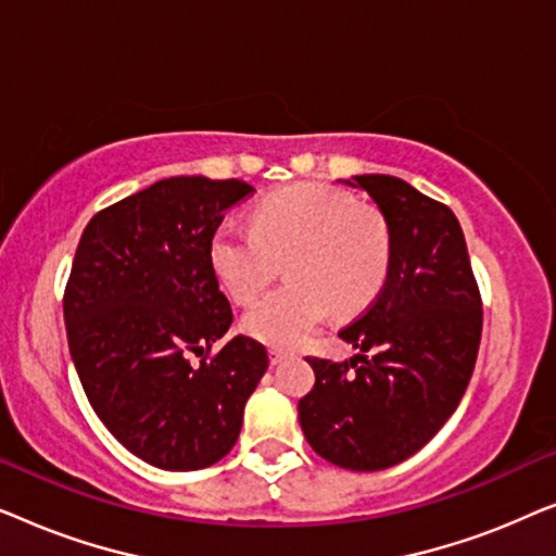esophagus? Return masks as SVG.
Instances as JSON below:
<instances>
[{"label":"esophagus","mask_w":556,"mask_h":556,"mask_svg":"<svg viewBox=\"0 0 556 556\" xmlns=\"http://www.w3.org/2000/svg\"><path fill=\"white\" fill-rule=\"evenodd\" d=\"M288 359L286 352H280V349H270V364H283Z\"/></svg>","instance_id":"obj_1"}]
</instances>
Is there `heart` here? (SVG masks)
<instances>
[{"instance_id":"b5f03b06","label":"heart","mask_w":556,"mask_h":556,"mask_svg":"<svg viewBox=\"0 0 556 556\" xmlns=\"http://www.w3.org/2000/svg\"><path fill=\"white\" fill-rule=\"evenodd\" d=\"M286 261L288 283L248 308L263 344L299 346L329 316H354L382 293L392 268L384 215L341 189L299 181L265 197L255 227L225 219L210 240L212 270L232 301H253Z\"/></svg>"}]
</instances>
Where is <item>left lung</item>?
Listing matches in <instances>:
<instances>
[{"mask_svg":"<svg viewBox=\"0 0 556 556\" xmlns=\"http://www.w3.org/2000/svg\"><path fill=\"white\" fill-rule=\"evenodd\" d=\"M392 232V268L375 303L339 331L359 354L316 359L299 402L308 445L333 466L382 470L430 443L455 413L481 344V293L458 217L405 179L362 174Z\"/></svg>","mask_w":556,"mask_h":556,"instance_id":"8db88e82","label":"left lung"}]
</instances>
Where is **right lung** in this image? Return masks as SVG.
I'll return each mask as SVG.
<instances>
[{"label":"right lung","mask_w":556,"mask_h":556,"mask_svg":"<svg viewBox=\"0 0 556 556\" xmlns=\"http://www.w3.org/2000/svg\"><path fill=\"white\" fill-rule=\"evenodd\" d=\"M240 179L172 177L98 212L80 235L63 314L90 407L126 451L162 470H200L232 451L268 369L261 341L235 337L210 263ZM205 354L200 365L191 354Z\"/></svg>","instance_id":"add662e5"}]
</instances>
